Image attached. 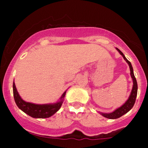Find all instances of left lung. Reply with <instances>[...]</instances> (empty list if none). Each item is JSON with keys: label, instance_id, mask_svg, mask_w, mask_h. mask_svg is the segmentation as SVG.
Returning <instances> with one entry per match:
<instances>
[{"label": "left lung", "instance_id": "8db88e82", "mask_svg": "<svg viewBox=\"0 0 148 148\" xmlns=\"http://www.w3.org/2000/svg\"><path fill=\"white\" fill-rule=\"evenodd\" d=\"M116 50L120 53V55L123 57V58L125 59V60L127 62V64L130 66V75L132 77V81H133V86H132V91H131L130 95L128 99L125 101V103L124 104L122 105L121 106H120L119 108H116L115 111L109 113H101L99 112V113L102 116L105 117V118H108V119H117L120 118L121 116H123V115H125V113H127V112H129L131 109L132 108V107L134 106V103L136 101V98L137 96V91H138V85H137V81L136 79L135 76L134 74V69L132 67V64L131 62L126 58V57L125 56V55L123 54V53L120 50H119L118 48H116Z\"/></svg>", "mask_w": 148, "mask_h": 148}]
</instances>
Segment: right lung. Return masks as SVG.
I'll return each instance as SVG.
<instances>
[{
    "label": "right lung",
    "instance_id": "obj_1",
    "mask_svg": "<svg viewBox=\"0 0 148 148\" xmlns=\"http://www.w3.org/2000/svg\"><path fill=\"white\" fill-rule=\"evenodd\" d=\"M66 92L64 91L60 99L56 103H45V104H37L30 102H27L22 99L18 94L14 82L13 83V95L15 103L19 109L24 112L27 115L34 118H47L52 116L58 111L62 106L65 97Z\"/></svg>",
    "mask_w": 148,
    "mask_h": 148
}]
</instances>
